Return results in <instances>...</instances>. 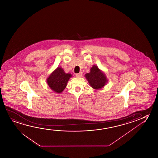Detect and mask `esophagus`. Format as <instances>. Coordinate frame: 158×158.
<instances>
[{"mask_svg":"<svg viewBox=\"0 0 158 158\" xmlns=\"http://www.w3.org/2000/svg\"><path fill=\"white\" fill-rule=\"evenodd\" d=\"M76 77H81L82 76V72H80L79 73H77L76 74Z\"/></svg>","mask_w":158,"mask_h":158,"instance_id":"1","label":"esophagus"}]
</instances>
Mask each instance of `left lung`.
I'll return each instance as SVG.
<instances>
[{"instance_id": "8db88e82", "label": "left lung", "mask_w": 158, "mask_h": 158, "mask_svg": "<svg viewBox=\"0 0 158 158\" xmlns=\"http://www.w3.org/2000/svg\"><path fill=\"white\" fill-rule=\"evenodd\" d=\"M90 86L95 89H100L103 88L107 83L106 75L102 73L96 66H94L90 69V73L85 74Z\"/></svg>"}]
</instances>
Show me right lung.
Masks as SVG:
<instances>
[{"instance_id": "obj_1", "label": "right lung", "mask_w": 158, "mask_h": 158, "mask_svg": "<svg viewBox=\"0 0 158 158\" xmlns=\"http://www.w3.org/2000/svg\"><path fill=\"white\" fill-rule=\"evenodd\" d=\"M72 75L64 73L61 67L54 70L47 79V83L52 90L55 92L61 93L65 89L68 81Z\"/></svg>"}]
</instances>
